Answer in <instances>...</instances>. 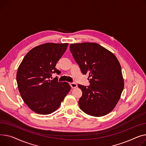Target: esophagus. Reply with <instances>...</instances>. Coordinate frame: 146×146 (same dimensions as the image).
Returning <instances> with one entry per match:
<instances>
[{"mask_svg":"<svg viewBox=\"0 0 146 146\" xmlns=\"http://www.w3.org/2000/svg\"><path fill=\"white\" fill-rule=\"evenodd\" d=\"M70 85L72 88H73V89L76 88V87H77V84L75 83H70Z\"/></svg>","mask_w":146,"mask_h":146,"instance_id":"34e87169","label":"esophagus"}]
</instances>
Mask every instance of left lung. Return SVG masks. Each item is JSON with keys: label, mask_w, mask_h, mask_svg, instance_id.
<instances>
[{"label": "left lung", "mask_w": 146, "mask_h": 146, "mask_svg": "<svg viewBox=\"0 0 146 146\" xmlns=\"http://www.w3.org/2000/svg\"><path fill=\"white\" fill-rule=\"evenodd\" d=\"M70 50L82 73L91 77L90 86L78 85L82 91L80 109L94 117L109 114L118 103L124 85L117 57L96 43L71 44Z\"/></svg>", "instance_id": "1"}]
</instances>
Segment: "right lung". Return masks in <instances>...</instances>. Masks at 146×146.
I'll list each match as a JSON object with an SVG mask.
<instances>
[{
  "label": "right lung",
  "mask_w": 146,
  "mask_h": 146,
  "mask_svg": "<svg viewBox=\"0 0 146 146\" xmlns=\"http://www.w3.org/2000/svg\"><path fill=\"white\" fill-rule=\"evenodd\" d=\"M67 46L68 43H46L35 47L18 67L19 91L26 105L37 114H48L56 111L71 89L66 82L50 79L52 73L60 74L55 66Z\"/></svg>",
  "instance_id": "obj_1"
}]
</instances>
